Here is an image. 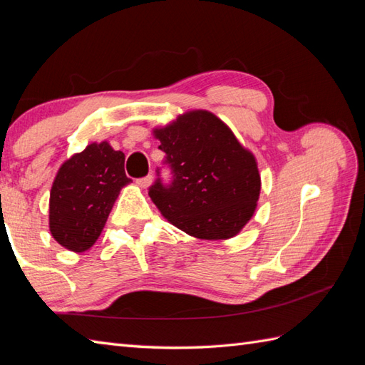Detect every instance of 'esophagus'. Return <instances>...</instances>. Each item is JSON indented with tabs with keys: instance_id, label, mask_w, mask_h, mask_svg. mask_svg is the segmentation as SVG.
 Segmentation results:
<instances>
[{
	"instance_id": "1",
	"label": "esophagus",
	"mask_w": 365,
	"mask_h": 365,
	"mask_svg": "<svg viewBox=\"0 0 365 365\" xmlns=\"http://www.w3.org/2000/svg\"><path fill=\"white\" fill-rule=\"evenodd\" d=\"M152 180H153V177H152V175H145V177L138 178L136 183H138V187H141V188H147V187H150Z\"/></svg>"
}]
</instances>
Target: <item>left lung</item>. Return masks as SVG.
Listing matches in <instances>:
<instances>
[{
    "mask_svg": "<svg viewBox=\"0 0 365 365\" xmlns=\"http://www.w3.org/2000/svg\"><path fill=\"white\" fill-rule=\"evenodd\" d=\"M166 153L149 196L165 218L200 240H226L251 220L260 195L252 153L208 111H191L155 130ZM171 177L165 181L160 169Z\"/></svg>",
    "mask_w": 365,
    "mask_h": 365,
    "instance_id": "1",
    "label": "left lung"
}]
</instances>
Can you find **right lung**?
Returning a JSON list of instances; mask_svg holds the SVG:
<instances>
[{"mask_svg": "<svg viewBox=\"0 0 365 365\" xmlns=\"http://www.w3.org/2000/svg\"><path fill=\"white\" fill-rule=\"evenodd\" d=\"M123 163L120 150L94 143L61 166L50 192V232L59 245L83 252L97 242L119 191L131 182Z\"/></svg>", "mask_w": 365, "mask_h": 365, "instance_id": "obj_1", "label": "right lung"}]
</instances>
